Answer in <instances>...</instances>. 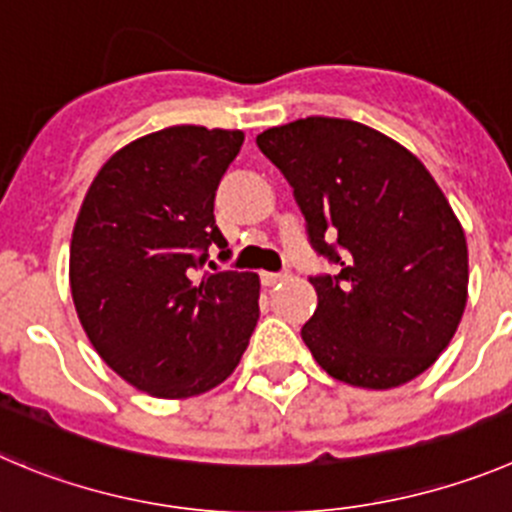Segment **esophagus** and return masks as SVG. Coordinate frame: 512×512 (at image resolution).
Listing matches in <instances>:
<instances>
[{"mask_svg":"<svg viewBox=\"0 0 512 512\" xmlns=\"http://www.w3.org/2000/svg\"><path fill=\"white\" fill-rule=\"evenodd\" d=\"M288 278H290L288 270H285V272H260V280H262V285H265V288H272V285L283 283V280H288Z\"/></svg>","mask_w":512,"mask_h":512,"instance_id":"1","label":"esophagus"}]
</instances>
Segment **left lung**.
Segmentation results:
<instances>
[{"label": "left lung", "instance_id": "1", "mask_svg": "<svg viewBox=\"0 0 512 512\" xmlns=\"http://www.w3.org/2000/svg\"><path fill=\"white\" fill-rule=\"evenodd\" d=\"M283 171L318 255V308L303 326L326 374L394 389L427 371L467 303V242L427 166L394 138L346 118L310 116L257 136Z\"/></svg>", "mask_w": 512, "mask_h": 512}]
</instances>
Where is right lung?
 <instances>
[{"label": "right lung", "instance_id": "right-lung-1", "mask_svg": "<svg viewBox=\"0 0 512 512\" xmlns=\"http://www.w3.org/2000/svg\"><path fill=\"white\" fill-rule=\"evenodd\" d=\"M242 141V131L204 126L136 138L105 161L75 219L70 290L80 323L105 364L159 399L222 384L260 318L255 272L199 278L209 247L229 257L214 194Z\"/></svg>", "mask_w": 512, "mask_h": 512}]
</instances>
